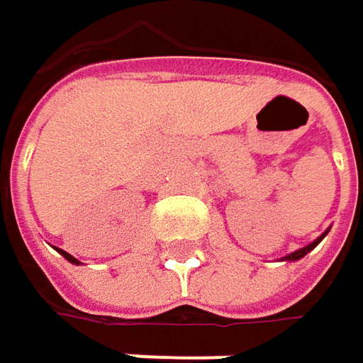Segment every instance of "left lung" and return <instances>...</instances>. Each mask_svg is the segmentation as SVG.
<instances>
[{
  "label": "left lung",
  "mask_w": 363,
  "mask_h": 363,
  "mask_svg": "<svg viewBox=\"0 0 363 363\" xmlns=\"http://www.w3.org/2000/svg\"><path fill=\"white\" fill-rule=\"evenodd\" d=\"M328 230H330V228H326V230H324V233H322V235H320V237H318L315 241H312L310 245L297 249V251H293V253H286V255H282L279 262H297V259H301L303 255H308V253H310V251H312V249L315 247V245H318V243H320V241H322V239H324L326 235H328Z\"/></svg>",
  "instance_id": "1"
}]
</instances>
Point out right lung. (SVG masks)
<instances>
[{
  "label": "right lung",
  "instance_id": "add662e5",
  "mask_svg": "<svg viewBox=\"0 0 363 363\" xmlns=\"http://www.w3.org/2000/svg\"><path fill=\"white\" fill-rule=\"evenodd\" d=\"M55 249H57V247H55ZM57 253H60L62 257H66V259H68L70 264H74V266H81V262H79V259H77L74 255H70L68 251H64V249H57Z\"/></svg>",
  "mask_w": 363,
  "mask_h": 363
}]
</instances>
